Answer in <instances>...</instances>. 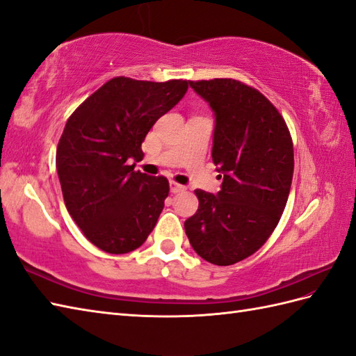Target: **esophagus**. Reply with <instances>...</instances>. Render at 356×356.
<instances>
[{
    "instance_id": "obj_1",
    "label": "esophagus",
    "mask_w": 356,
    "mask_h": 356,
    "mask_svg": "<svg viewBox=\"0 0 356 356\" xmlns=\"http://www.w3.org/2000/svg\"><path fill=\"white\" fill-rule=\"evenodd\" d=\"M170 190H171V193H180V191H185V186L184 185H179L177 182H174V180H171L170 182Z\"/></svg>"
}]
</instances>
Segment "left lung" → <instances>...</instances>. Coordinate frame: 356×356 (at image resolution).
Returning a JSON list of instances; mask_svg holds the SVG:
<instances>
[{"label":"left lung","instance_id":"obj_1","mask_svg":"<svg viewBox=\"0 0 356 356\" xmlns=\"http://www.w3.org/2000/svg\"><path fill=\"white\" fill-rule=\"evenodd\" d=\"M216 116L213 162L222 190H195L199 209L185 222L203 260L229 266L266 243L289 197L293 145L283 116L259 90L236 79L190 81Z\"/></svg>","mask_w":356,"mask_h":356}]
</instances>
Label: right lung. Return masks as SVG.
<instances>
[{
	"label": "right lung",
	"mask_w": 356,
	"mask_h": 356,
	"mask_svg": "<svg viewBox=\"0 0 356 356\" xmlns=\"http://www.w3.org/2000/svg\"><path fill=\"white\" fill-rule=\"evenodd\" d=\"M188 81L118 76L97 88L69 118L56 148L67 211L102 251L127 254L143 245L168 197L163 176L134 171L156 120L185 96Z\"/></svg>",
	"instance_id": "right-lung-1"
}]
</instances>
